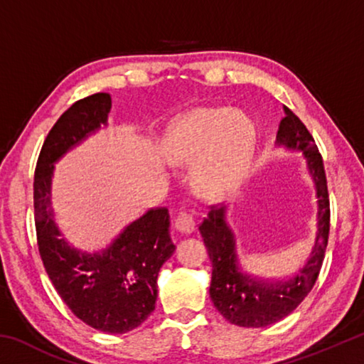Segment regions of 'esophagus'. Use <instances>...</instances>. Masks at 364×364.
Listing matches in <instances>:
<instances>
[{
    "label": "esophagus",
    "instance_id": "esophagus-1",
    "mask_svg": "<svg viewBox=\"0 0 364 364\" xmlns=\"http://www.w3.org/2000/svg\"><path fill=\"white\" fill-rule=\"evenodd\" d=\"M175 228L183 234H191L196 230V220L193 213L188 212H180L175 220Z\"/></svg>",
    "mask_w": 364,
    "mask_h": 364
}]
</instances>
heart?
I'll return each instance as SVG.
<instances>
[{
	"instance_id": "obj_1",
	"label": "heart",
	"mask_w": 364,
	"mask_h": 364,
	"mask_svg": "<svg viewBox=\"0 0 364 364\" xmlns=\"http://www.w3.org/2000/svg\"><path fill=\"white\" fill-rule=\"evenodd\" d=\"M257 130L247 115L230 107H202L170 127L162 152L173 165H194V186L207 199H218L236 186L247 170Z\"/></svg>"
}]
</instances>
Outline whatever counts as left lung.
Wrapping results in <instances>:
<instances>
[{
  "label": "left lung",
  "mask_w": 364,
  "mask_h": 364,
  "mask_svg": "<svg viewBox=\"0 0 364 364\" xmlns=\"http://www.w3.org/2000/svg\"><path fill=\"white\" fill-rule=\"evenodd\" d=\"M284 114L276 143L304 152L318 199L316 239L304 267L289 279H257L244 273L239 264L236 234L226 221V207L212 205L199 225L213 268L210 299L226 321L242 328H267L291 315L315 286L328 245L331 208L323 157L299 117L289 107H284Z\"/></svg>",
  "instance_id": "obj_1"
}]
</instances>
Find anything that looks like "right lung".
Listing matches in <instances>:
<instances>
[{"instance_id": "obj_1", "label": "right lung", "mask_w": 364, "mask_h": 364, "mask_svg": "<svg viewBox=\"0 0 364 364\" xmlns=\"http://www.w3.org/2000/svg\"><path fill=\"white\" fill-rule=\"evenodd\" d=\"M110 107V96L96 93L72 104L54 123L36 162L33 207L40 257L64 304L91 328L125 334L156 308L159 271L175 252L168 210L151 208L107 249L86 254L60 237L51 207L53 164L106 125Z\"/></svg>"}]
</instances>
